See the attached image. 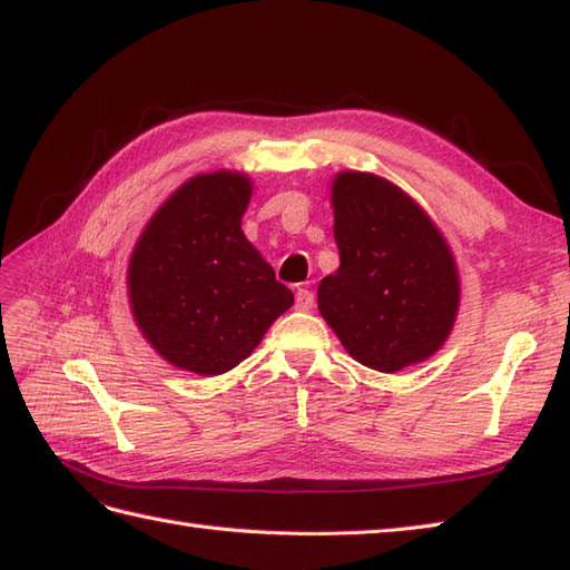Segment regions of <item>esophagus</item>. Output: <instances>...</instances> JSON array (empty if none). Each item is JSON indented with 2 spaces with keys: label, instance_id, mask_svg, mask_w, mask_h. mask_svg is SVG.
I'll return each instance as SVG.
<instances>
[{
  "label": "esophagus",
  "instance_id": "obj_1",
  "mask_svg": "<svg viewBox=\"0 0 570 570\" xmlns=\"http://www.w3.org/2000/svg\"><path fill=\"white\" fill-rule=\"evenodd\" d=\"M313 294H311V291L308 288H298L296 291V308L298 311H311L313 308Z\"/></svg>",
  "mask_w": 570,
  "mask_h": 570
}]
</instances>
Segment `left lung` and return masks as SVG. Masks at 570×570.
Masks as SVG:
<instances>
[{"instance_id":"left-lung-1","label":"left lung","mask_w":570,"mask_h":570,"mask_svg":"<svg viewBox=\"0 0 570 570\" xmlns=\"http://www.w3.org/2000/svg\"><path fill=\"white\" fill-rule=\"evenodd\" d=\"M340 267L317 284V311L352 360L383 374L428 362L452 335L461 284L442 230L413 196L372 171L330 187Z\"/></svg>"}]
</instances>
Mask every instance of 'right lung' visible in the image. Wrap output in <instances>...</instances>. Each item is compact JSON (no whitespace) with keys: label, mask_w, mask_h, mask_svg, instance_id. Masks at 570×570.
I'll return each instance as SVG.
<instances>
[{"label":"right lung","mask_w":570,"mask_h":570,"mask_svg":"<svg viewBox=\"0 0 570 570\" xmlns=\"http://www.w3.org/2000/svg\"><path fill=\"white\" fill-rule=\"evenodd\" d=\"M249 198L245 171L196 175L155 210L130 255V313L148 345L181 372H230L294 306L243 233Z\"/></svg>","instance_id":"add662e5"}]
</instances>
